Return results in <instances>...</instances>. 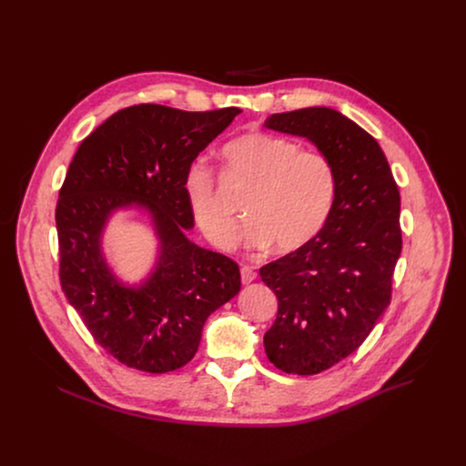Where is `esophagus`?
Returning a JSON list of instances; mask_svg holds the SVG:
<instances>
[{
  "instance_id": "1",
  "label": "esophagus",
  "mask_w": 466,
  "mask_h": 466,
  "mask_svg": "<svg viewBox=\"0 0 466 466\" xmlns=\"http://www.w3.org/2000/svg\"><path fill=\"white\" fill-rule=\"evenodd\" d=\"M256 280V273L252 268H248V265H243L241 268V282L243 284H250Z\"/></svg>"
}]
</instances>
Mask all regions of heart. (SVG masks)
Wrapping results in <instances>:
<instances>
[{"label": "heart", "instance_id": "1", "mask_svg": "<svg viewBox=\"0 0 466 466\" xmlns=\"http://www.w3.org/2000/svg\"><path fill=\"white\" fill-rule=\"evenodd\" d=\"M221 158L225 178L248 189L243 210L250 221V247L271 245L288 254L317 236L336 195L334 167L324 155L302 151L295 142L268 132H247L223 147ZM184 193L205 238L218 248H230L241 218L223 201L216 175L205 162L189 164Z\"/></svg>", "mask_w": 466, "mask_h": 466}]
</instances>
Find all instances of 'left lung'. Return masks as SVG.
I'll use <instances>...</instances> for the list:
<instances>
[{
    "label": "left lung",
    "instance_id": "1",
    "mask_svg": "<svg viewBox=\"0 0 466 466\" xmlns=\"http://www.w3.org/2000/svg\"><path fill=\"white\" fill-rule=\"evenodd\" d=\"M265 127L308 138L336 175L317 236L259 269L279 299L265 354L288 374L309 376L356 352L390 302L402 252L400 193L378 142L334 108L273 114Z\"/></svg>",
    "mask_w": 466,
    "mask_h": 466
}]
</instances>
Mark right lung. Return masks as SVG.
<instances>
[{"instance_id": "right-lung-1", "label": "right lung", "mask_w": 466, "mask_h": 466, "mask_svg": "<svg viewBox=\"0 0 466 466\" xmlns=\"http://www.w3.org/2000/svg\"><path fill=\"white\" fill-rule=\"evenodd\" d=\"M241 110L186 112L135 105L112 114L79 146L55 212L60 286L92 338L117 361L162 374L184 367L207 319L241 289L238 263L186 238L193 214L184 173ZM125 208L150 212L156 269L125 287L102 254V232Z\"/></svg>"}]
</instances>
